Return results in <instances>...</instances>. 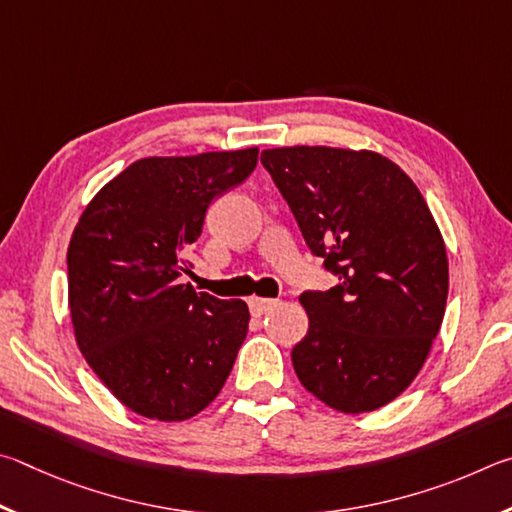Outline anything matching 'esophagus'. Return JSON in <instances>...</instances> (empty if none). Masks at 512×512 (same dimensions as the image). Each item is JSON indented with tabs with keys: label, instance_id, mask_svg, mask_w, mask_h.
Listing matches in <instances>:
<instances>
[{
	"label": "esophagus",
	"instance_id": "obj_1",
	"mask_svg": "<svg viewBox=\"0 0 512 512\" xmlns=\"http://www.w3.org/2000/svg\"><path fill=\"white\" fill-rule=\"evenodd\" d=\"M274 306H276L274 299H261V297H251L249 299V310H251V315H254V317H263L265 312L274 308Z\"/></svg>",
	"mask_w": 512,
	"mask_h": 512
}]
</instances>
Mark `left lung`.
Instances as JSON below:
<instances>
[{
	"label": "left lung",
	"instance_id": "left-lung-1",
	"mask_svg": "<svg viewBox=\"0 0 512 512\" xmlns=\"http://www.w3.org/2000/svg\"><path fill=\"white\" fill-rule=\"evenodd\" d=\"M261 161L312 256L337 276L306 290L308 335L292 364L312 396L344 414L387 405L425 364L447 301V254L405 170L378 152L265 150Z\"/></svg>",
	"mask_w": 512,
	"mask_h": 512
}]
</instances>
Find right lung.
Instances as JSON below:
<instances>
[{"instance_id":"1","label":"right lung","mask_w":512,"mask_h":512,"mask_svg":"<svg viewBox=\"0 0 512 512\" xmlns=\"http://www.w3.org/2000/svg\"><path fill=\"white\" fill-rule=\"evenodd\" d=\"M258 148L148 157L96 193L67 249L69 310L87 364L125 407L186 420L227 382L247 337L245 301L179 276L215 197L245 182Z\"/></svg>"}]
</instances>
